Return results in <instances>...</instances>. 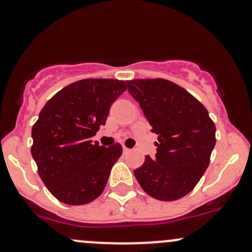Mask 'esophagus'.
Masks as SVG:
<instances>
[{"label": "esophagus", "instance_id": "1", "mask_svg": "<svg viewBox=\"0 0 252 252\" xmlns=\"http://www.w3.org/2000/svg\"><path fill=\"white\" fill-rule=\"evenodd\" d=\"M123 152H124V154H128V152H130V149H128V147L123 146Z\"/></svg>", "mask_w": 252, "mask_h": 252}]
</instances>
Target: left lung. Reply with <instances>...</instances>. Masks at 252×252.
Here are the masks:
<instances>
[{"label":"left lung","instance_id":"left-lung-1","mask_svg":"<svg viewBox=\"0 0 252 252\" xmlns=\"http://www.w3.org/2000/svg\"><path fill=\"white\" fill-rule=\"evenodd\" d=\"M158 138L156 157L145 156L134 171L146 194L159 201H175L189 194L210 164L216 126L205 106L182 86L166 79L126 81Z\"/></svg>","mask_w":252,"mask_h":252}]
</instances>
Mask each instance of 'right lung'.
<instances>
[{
    "instance_id": "obj_1",
    "label": "right lung",
    "mask_w": 252,
    "mask_h": 252,
    "mask_svg": "<svg viewBox=\"0 0 252 252\" xmlns=\"http://www.w3.org/2000/svg\"><path fill=\"white\" fill-rule=\"evenodd\" d=\"M126 90L117 79H83L47 101L32 126V155L51 194L67 205H85L102 194L121 144L91 138L105 126L112 103Z\"/></svg>"
}]
</instances>
